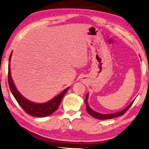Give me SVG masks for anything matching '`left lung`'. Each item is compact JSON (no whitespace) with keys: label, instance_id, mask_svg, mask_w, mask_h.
Returning a JSON list of instances; mask_svg holds the SVG:
<instances>
[{"label":"left lung","instance_id":"8db88e82","mask_svg":"<svg viewBox=\"0 0 149 149\" xmlns=\"http://www.w3.org/2000/svg\"><path fill=\"white\" fill-rule=\"evenodd\" d=\"M88 94H86V99H85V103H86L87 112L91 116L93 117V118L97 119H100V120H104V119H109L115 118H117V117L123 116V114L125 113L129 109H130V107L132 106V104H133V102H134V100H133L130 105H129L126 108L123 109V110H121L120 111L116 112V113H109V114H103V113H100L97 111H95L92 108H91V107L89 106L88 104Z\"/></svg>","mask_w":149,"mask_h":149}]
</instances>
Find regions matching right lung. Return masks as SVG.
Wrapping results in <instances>:
<instances>
[{"mask_svg": "<svg viewBox=\"0 0 149 149\" xmlns=\"http://www.w3.org/2000/svg\"><path fill=\"white\" fill-rule=\"evenodd\" d=\"M12 52L10 55L9 57V62L10 61L11 56H12ZM8 84L12 94L15 97L16 100L18 102L19 106H20L22 109L25 111L29 115L32 116L34 117H37V118H43V117L49 116L51 114L57 110L58 106L61 102L63 96H65L66 92H67L68 90L69 89L70 87H68L67 88L65 89L61 93H60L57 96H56L54 98L51 100L47 102L42 104H37L34 103V102H31L25 98L22 95L18 92V90L14 85V83L13 80V79L11 77L10 73V64H8Z\"/></svg>", "mask_w": 149, "mask_h": 149, "instance_id": "1", "label": "right lung"}]
</instances>
